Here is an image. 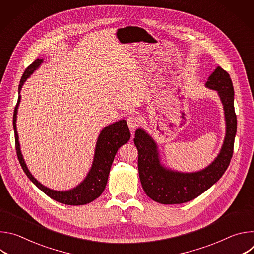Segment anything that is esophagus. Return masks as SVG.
I'll return each mask as SVG.
<instances>
[{
	"mask_svg": "<svg viewBox=\"0 0 254 254\" xmlns=\"http://www.w3.org/2000/svg\"><path fill=\"white\" fill-rule=\"evenodd\" d=\"M127 125H128V128L130 131H134V129L139 126L140 124V120L138 117L136 116H129L127 119Z\"/></svg>",
	"mask_w": 254,
	"mask_h": 254,
	"instance_id": "obj_1",
	"label": "esophagus"
}]
</instances>
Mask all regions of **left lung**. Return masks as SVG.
<instances>
[{
	"label": "left lung",
	"instance_id": "left-lung-1",
	"mask_svg": "<svg viewBox=\"0 0 254 254\" xmlns=\"http://www.w3.org/2000/svg\"><path fill=\"white\" fill-rule=\"evenodd\" d=\"M206 86L218 91L226 118V136L216 160L197 173H177L160 165L157 146L150 135L136 129L134 144L137 149L138 176L143 191L161 204H181L191 201L218 181L227 170L234 148L237 118L234 111V88L228 72L217 67L208 78Z\"/></svg>",
	"mask_w": 254,
	"mask_h": 254
}]
</instances>
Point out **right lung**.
<instances>
[{
	"label": "right lung",
	"instance_id": "1",
	"mask_svg": "<svg viewBox=\"0 0 254 254\" xmlns=\"http://www.w3.org/2000/svg\"><path fill=\"white\" fill-rule=\"evenodd\" d=\"M41 62H42V59L37 58L26 68V70L24 71V73L22 75V78L20 80L19 91L21 90L25 80L33 73L34 70H36L39 67ZM19 102H20V95L18 97V102L14 111L13 127L15 131V144H16L17 157L27 177L47 196L65 205H73V206L85 205L87 203L92 202L96 198H98L102 194L106 186L108 174H110L111 167L118 150L130 137V132H129L127 122L125 120L117 122L111 126L106 127L100 132L96 142L93 165L86 179L79 186H77L73 190L66 191V192H58V191L48 189L47 187H44L42 184H40L38 181L30 174L28 168L26 167V164L23 160V157L20 151V144L18 141V133L16 128V118H17V110H18Z\"/></svg>",
	"mask_w": 254,
	"mask_h": 254
}]
</instances>
